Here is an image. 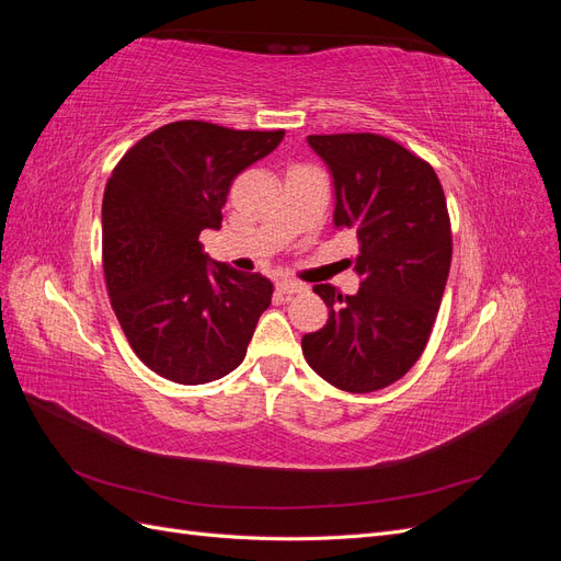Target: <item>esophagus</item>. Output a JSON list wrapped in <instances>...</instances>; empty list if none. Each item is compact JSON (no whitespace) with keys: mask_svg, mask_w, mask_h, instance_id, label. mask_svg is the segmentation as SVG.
<instances>
[{"mask_svg":"<svg viewBox=\"0 0 561 561\" xmlns=\"http://www.w3.org/2000/svg\"><path fill=\"white\" fill-rule=\"evenodd\" d=\"M276 287H278V293H280V295H287V297L307 293V285L299 283V280H293V278H280V280L276 283Z\"/></svg>","mask_w":561,"mask_h":561,"instance_id":"obj_1","label":"esophagus"}]
</instances>
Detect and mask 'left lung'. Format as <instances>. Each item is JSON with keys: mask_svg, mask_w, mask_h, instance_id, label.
<instances>
[{"mask_svg": "<svg viewBox=\"0 0 561 561\" xmlns=\"http://www.w3.org/2000/svg\"><path fill=\"white\" fill-rule=\"evenodd\" d=\"M334 186V229L358 236L360 290L316 285L330 318L301 336L313 371L348 393L386 388L419 360L445 295L451 231L433 168L375 133L309 135Z\"/></svg>", "mask_w": 561, "mask_h": 561, "instance_id": "obj_1", "label": "left lung"}]
</instances>
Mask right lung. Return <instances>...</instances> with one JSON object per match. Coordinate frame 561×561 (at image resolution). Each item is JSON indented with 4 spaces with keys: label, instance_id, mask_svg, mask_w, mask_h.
<instances>
[{
    "label": "right lung",
    "instance_id": "add662e5",
    "mask_svg": "<svg viewBox=\"0 0 561 561\" xmlns=\"http://www.w3.org/2000/svg\"><path fill=\"white\" fill-rule=\"evenodd\" d=\"M285 130L175 122L133 145L103 196V268L128 344L157 375L196 386L245 358L274 285L210 260L236 175L274 151Z\"/></svg>",
    "mask_w": 561,
    "mask_h": 561
}]
</instances>
